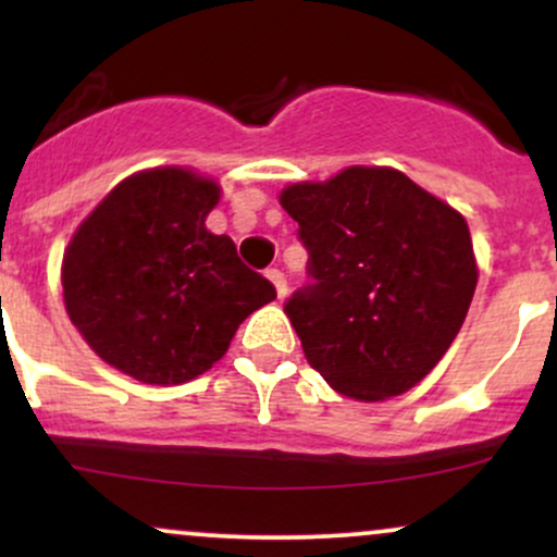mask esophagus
<instances>
[{
    "mask_svg": "<svg viewBox=\"0 0 557 557\" xmlns=\"http://www.w3.org/2000/svg\"><path fill=\"white\" fill-rule=\"evenodd\" d=\"M267 277L272 280L274 290H277V298H285V293H287V280H285V274L280 272V270H267Z\"/></svg>",
    "mask_w": 557,
    "mask_h": 557,
    "instance_id": "esophagus-1",
    "label": "esophagus"
}]
</instances>
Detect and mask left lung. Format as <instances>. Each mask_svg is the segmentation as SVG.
Masks as SVG:
<instances>
[{
	"instance_id": "obj_1",
	"label": "left lung",
	"mask_w": 557,
	"mask_h": 557,
	"mask_svg": "<svg viewBox=\"0 0 557 557\" xmlns=\"http://www.w3.org/2000/svg\"><path fill=\"white\" fill-rule=\"evenodd\" d=\"M280 203L298 222L311 283L285 300L306 361L337 393L385 400L432 372L476 287L469 225L389 168L298 183Z\"/></svg>"
}]
</instances>
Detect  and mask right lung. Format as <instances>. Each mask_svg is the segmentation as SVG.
<instances>
[{
    "label": "right lung",
    "instance_id": "obj_1",
    "mask_svg": "<svg viewBox=\"0 0 557 557\" xmlns=\"http://www.w3.org/2000/svg\"><path fill=\"white\" fill-rule=\"evenodd\" d=\"M220 185L138 172L88 214L62 261L70 322L96 354L146 385H181L225 356L248 314L277 298L227 235L209 233Z\"/></svg>",
    "mask_w": 557,
    "mask_h": 557
}]
</instances>
